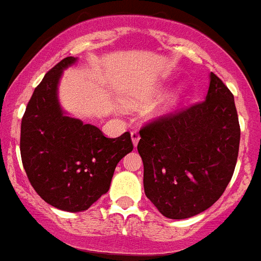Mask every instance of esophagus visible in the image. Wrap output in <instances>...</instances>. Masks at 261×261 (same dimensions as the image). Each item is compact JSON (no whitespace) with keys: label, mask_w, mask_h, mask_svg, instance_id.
Returning a JSON list of instances; mask_svg holds the SVG:
<instances>
[{"label":"esophagus","mask_w":261,"mask_h":261,"mask_svg":"<svg viewBox=\"0 0 261 261\" xmlns=\"http://www.w3.org/2000/svg\"><path fill=\"white\" fill-rule=\"evenodd\" d=\"M130 136H132L133 145L137 146V144H139V140H140V133L137 132V130H132V132H130Z\"/></svg>","instance_id":"34e87169"}]
</instances>
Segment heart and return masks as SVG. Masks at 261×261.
<instances>
[{
	"instance_id": "1",
	"label": "heart",
	"mask_w": 261,
	"mask_h": 261,
	"mask_svg": "<svg viewBox=\"0 0 261 261\" xmlns=\"http://www.w3.org/2000/svg\"><path fill=\"white\" fill-rule=\"evenodd\" d=\"M180 97H181V90H173L172 93H169L168 96H165V98L163 100V107L164 108H171L173 107L174 104H177L178 100H180Z\"/></svg>"
}]
</instances>
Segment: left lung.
<instances>
[{
  "mask_svg": "<svg viewBox=\"0 0 261 261\" xmlns=\"http://www.w3.org/2000/svg\"><path fill=\"white\" fill-rule=\"evenodd\" d=\"M144 191L161 215L187 219L220 199L240 144L233 94L211 73L206 98L150 120L140 129Z\"/></svg>",
  "mask_w": 261,
  "mask_h": 261,
  "instance_id": "8db88e82",
  "label": "left lung"
}]
</instances>
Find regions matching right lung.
Returning <instances> with one entry per match:
<instances>
[{"instance_id":"obj_1","label":"right lung","mask_w":261,"mask_h":261,"mask_svg":"<svg viewBox=\"0 0 261 261\" xmlns=\"http://www.w3.org/2000/svg\"><path fill=\"white\" fill-rule=\"evenodd\" d=\"M66 57L49 70L28 102L21 121L23 169L41 199L68 212L88 210L108 192L116 165L132 152L130 133L108 139L100 129L64 115L57 100Z\"/></svg>"}]
</instances>
